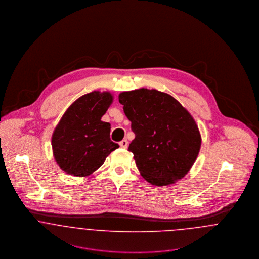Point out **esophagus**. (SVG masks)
Segmentation results:
<instances>
[{
  "mask_svg": "<svg viewBox=\"0 0 259 259\" xmlns=\"http://www.w3.org/2000/svg\"><path fill=\"white\" fill-rule=\"evenodd\" d=\"M119 144H120V146H121L122 148H124V149H125V148H127L128 142H127V140H126V139H123Z\"/></svg>",
  "mask_w": 259,
  "mask_h": 259,
  "instance_id": "esophagus-1",
  "label": "esophagus"
}]
</instances>
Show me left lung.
I'll return each instance as SVG.
<instances>
[{
    "instance_id": "obj_1",
    "label": "left lung",
    "mask_w": 259,
    "mask_h": 259,
    "mask_svg": "<svg viewBox=\"0 0 259 259\" xmlns=\"http://www.w3.org/2000/svg\"><path fill=\"white\" fill-rule=\"evenodd\" d=\"M136 138L128 151L145 180L157 186L185 177L201 148V135L190 113L175 97L139 89L119 95Z\"/></svg>"
}]
</instances>
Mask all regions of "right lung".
Returning a JSON list of instances; mask_svg holds the SVG:
<instances>
[{"mask_svg":"<svg viewBox=\"0 0 259 259\" xmlns=\"http://www.w3.org/2000/svg\"><path fill=\"white\" fill-rule=\"evenodd\" d=\"M112 102L109 92L95 91L79 97L63 114L52 137L55 162L63 171L88 177L119 148L110 139L111 124L101 121Z\"/></svg>","mask_w":259,"mask_h":259,"instance_id":"add662e5","label":"right lung"}]
</instances>
